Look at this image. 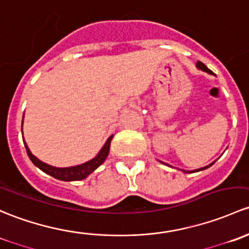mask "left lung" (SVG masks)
<instances>
[{"label":"left lung","mask_w":249,"mask_h":249,"mask_svg":"<svg viewBox=\"0 0 249 249\" xmlns=\"http://www.w3.org/2000/svg\"><path fill=\"white\" fill-rule=\"evenodd\" d=\"M196 68L198 69H200V71H206V73H209V74H212V75H214L213 74V71H210L209 68L206 67V66L204 65V63L202 62H200V61H198V62H196ZM214 163V162H213ZM213 163H211V164H209V165H206V166H204V168H200V169H196V170H191V171H186V170H182L183 171V173H196V171H200V170H205V169H207V168H210V166L212 165V164ZM165 164V163H164ZM166 165H168V164H166ZM170 166V165H169Z\"/></svg>","instance_id":"left-lung-1"}]
</instances>
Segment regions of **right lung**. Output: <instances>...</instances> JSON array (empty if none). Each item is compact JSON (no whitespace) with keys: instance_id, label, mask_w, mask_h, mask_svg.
<instances>
[{"instance_id":"obj_1","label":"right lung","mask_w":249,"mask_h":249,"mask_svg":"<svg viewBox=\"0 0 249 249\" xmlns=\"http://www.w3.org/2000/svg\"><path fill=\"white\" fill-rule=\"evenodd\" d=\"M22 132V129H21ZM112 135L109 137V139L107 140V142L104 143V146L102 147V150L99 151L98 155L93 158V160H89V162L80 164V165H75V166H68V168H56V166H51L49 164L42 162V160H38L36 156H33L31 153L29 146L25 143V147H26V152L29 155L31 162L35 164L37 168H39L40 170L44 171L45 174L48 175L53 176V178H57V180L61 181H79V180H84L86 178L87 176L89 175L91 173H93L99 165L104 163V160H107V155H109V150H110V142H111Z\"/></svg>"}]
</instances>
